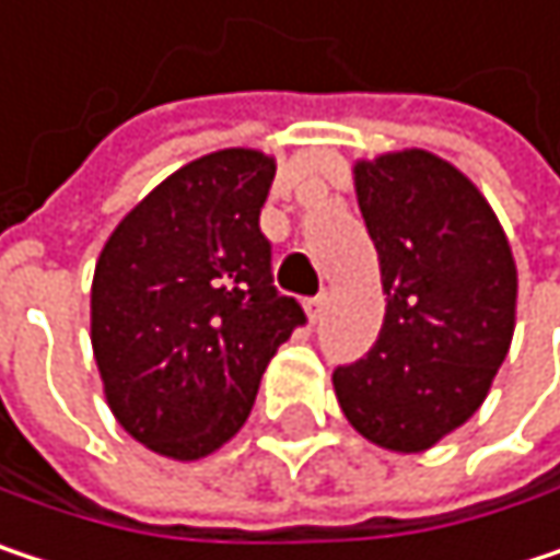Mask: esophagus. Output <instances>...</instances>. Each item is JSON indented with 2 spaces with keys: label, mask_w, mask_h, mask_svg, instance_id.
I'll list each match as a JSON object with an SVG mask.
<instances>
[{
  "label": "esophagus",
  "mask_w": 560,
  "mask_h": 560,
  "mask_svg": "<svg viewBox=\"0 0 560 560\" xmlns=\"http://www.w3.org/2000/svg\"><path fill=\"white\" fill-rule=\"evenodd\" d=\"M324 304H327V298L324 294H317V298H307V317H311V324H317L320 320V314H324Z\"/></svg>",
  "instance_id": "34e87169"
}]
</instances>
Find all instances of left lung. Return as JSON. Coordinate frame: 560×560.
I'll return each mask as SVG.
<instances>
[{
    "mask_svg": "<svg viewBox=\"0 0 560 560\" xmlns=\"http://www.w3.org/2000/svg\"><path fill=\"white\" fill-rule=\"evenodd\" d=\"M353 187L380 253L386 317L373 350L334 370V392L366 441L421 454L483 405L503 366L515 259L480 187L424 149L360 159Z\"/></svg>",
    "mask_w": 560,
    "mask_h": 560,
    "instance_id": "1",
    "label": "left lung"
}]
</instances>
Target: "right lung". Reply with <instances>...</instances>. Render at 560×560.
Segmentation results:
<instances>
[{
    "label": "right lung",
    "instance_id": "obj_1",
    "mask_svg": "<svg viewBox=\"0 0 560 560\" xmlns=\"http://www.w3.org/2000/svg\"><path fill=\"white\" fill-rule=\"evenodd\" d=\"M276 159L220 149L168 174L109 233L90 343L116 421L149 451L200 460L249 418L269 360L304 324L272 284L259 213Z\"/></svg>",
    "mask_w": 560,
    "mask_h": 560
}]
</instances>
